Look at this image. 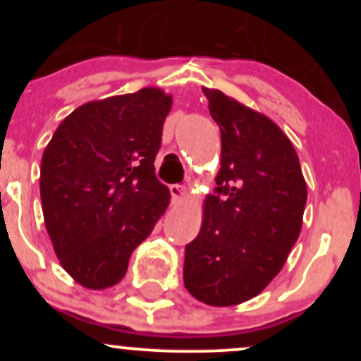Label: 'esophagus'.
<instances>
[{"label": "esophagus", "mask_w": 361, "mask_h": 361, "mask_svg": "<svg viewBox=\"0 0 361 361\" xmlns=\"http://www.w3.org/2000/svg\"><path fill=\"white\" fill-rule=\"evenodd\" d=\"M169 192L173 195V204L180 205L188 198V190L181 185H171L169 186Z\"/></svg>", "instance_id": "34e87169"}]
</instances>
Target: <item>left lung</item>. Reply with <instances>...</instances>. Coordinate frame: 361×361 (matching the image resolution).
Wrapping results in <instances>:
<instances>
[{
  "label": "left lung",
  "mask_w": 361,
  "mask_h": 361,
  "mask_svg": "<svg viewBox=\"0 0 361 361\" xmlns=\"http://www.w3.org/2000/svg\"><path fill=\"white\" fill-rule=\"evenodd\" d=\"M221 128V169L204 200L200 233L185 247V288L214 307L252 299L299 239L307 185L299 156L264 114L202 88Z\"/></svg>",
  "instance_id": "left-lung-1"
}]
</instances>
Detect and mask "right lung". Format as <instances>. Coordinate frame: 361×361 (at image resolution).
<instances>
[{"label":"right lung","instance_id":"add662e5","mask_svg":"<svg viewBox=\"0 0 361 361\" xmlns=\"http://www.w3.org/2000/svg\"><path fill=\"white\" fill-rule=\"evenodd\" d=\"M173 97L151 86L78 106L49 140L40 200L54 252L76 283L105 290L169 205L154 175Z\"/></svg>","mask_w":361,"mask_h":361}]
</instances>
